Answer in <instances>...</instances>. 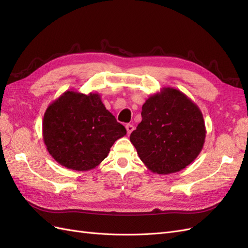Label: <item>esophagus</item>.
I'll use <instances>...</instances> for the list:
<instances>
[{
	"label": "esophagus",
	"instance_id": "obj_1",
	"mask_svg": "<svg viewBox=\"0 0 248 248\" xmlns=\"http://www.w3.org/2000/svg\"><path fill=\"white\" fill-rule=\"evenodd\" d=\"M133 129H134L133 125H131V124H127L126 125V130H127V134H128V136L133 131Z\"/></svg>",
	"mask_w": 248,
	"mask_h": 248
}]
</instances>
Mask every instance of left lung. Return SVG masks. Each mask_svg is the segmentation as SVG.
Returning <instances> with one entry per match:
<instances>
[{
    "label": "left lung",
    "mask_w": 248,
    "mask_h": 248,
    "mask_svg": "<svg viewBox=\"0 0 248 248\" xmlns=\"http://www.w3.org/2000/svg\"><path fill=\"white\" fill-rule=\"evenodd\" d=\"M205 138L199 107L180 90L164 87L142 104L141 122L131 132L130 141L150 170L169 175L197 158Z\"/></svg>",
    "instance_id": "obj_1"
}]
</instances>
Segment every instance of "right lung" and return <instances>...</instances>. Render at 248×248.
Returning <instances> with one entry per match:
<instances>
[{
    "label": "right lung",
    "instance_id": "add662e5",
    "mask_svg": "<svg viewBox=\"0 0 248 248\" xmlns=\"http://www.w3.org/2000/svg\"><path fill=\"white\" fill-rule=\"evenodd\" d=\"M125 134V127L106 108L98 93L68 90L49 104L43 116L46 150L58 163L72 170L99 166Z\"/></svg>",
    "mask_w": 248,
    "mask_h": 248
}]
</instances>
